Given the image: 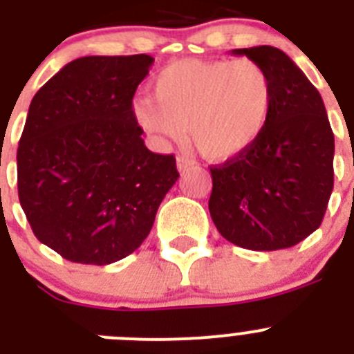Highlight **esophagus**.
Segmentation results:
<instances>
[{"instance_id":"obj_1","label":"esophagus","mask_w":354,"mask_h":354,"mask_svg":"<svg viewBox=\"0 0 354 354\" xmlns=\"http://www.w3.org/2000/svg\"><path fill=\"white\" fill-rule=\"evenodd\" d=\"M195 165V161L189 158H186V156H177V170L179 171H186L187 168L193 167Z\"/></svg>"}]
</instances>
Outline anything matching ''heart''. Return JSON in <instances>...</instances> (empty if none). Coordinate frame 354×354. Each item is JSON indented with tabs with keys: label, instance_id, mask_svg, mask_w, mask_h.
I'll return each mask as SVG.
<instances>
[{
	"label": "heart",
	"instance_id": "heart-1",
	"mask_svg": "<svg viewBox=\"0 0 354 354\" xmlns=\"http://www.w3.org/2000/svg\"><path fill=\"white\" fill-rule=\"evenodd\" d=\"M152 99L134 102L133 115L158 142L186 136L204 158L227 161L246 152L270 124L273 81L257 62L180 60L152 81Z\"/></svg>",
	"mask_w": 354,
	"mask_h": 354
}]
</instances>
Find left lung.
<instances>
[{"label": "left lung", "instance_id": "left-lung-1", "mask_svg": "<svg viewBox=\"0 0 354 354\" xmlns=\"http://www.w3.org/2000/svg\"><path fill=\"white\" fill-rule=\"evenodd\" d=\"M273 81V111L246 152L212 167L209 212L218 232L241 248H290L317 230L333 189L335 138L323 97L301 68L273 46L234 49Z\"/></svg>", "mask_w": 354, "mask_h": 354}]
</instances>
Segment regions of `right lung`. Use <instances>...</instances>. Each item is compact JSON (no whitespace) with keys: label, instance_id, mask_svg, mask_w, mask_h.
<instances>
[{"label":"right lung","instance_id":"right-lung-1","mask_svg":"<svg viewBox=\"0 0 354 354\" xmlns=\"http://www.w3.org/2000/svg\"><path fill=\"white\" fill-rule=\"evenodd\" d=\"M154 58L83 56L31 99L17 149L19 202L42 245L80 264L127 257L179 179L150 152L133 97Z\"/></svg>","mask_w":354,"mask_h":354}]
</instances>
